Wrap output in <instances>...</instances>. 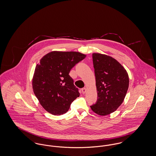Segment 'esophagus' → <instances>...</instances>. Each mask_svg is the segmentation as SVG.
<instances>
[{
	"mask_svg": "<svg viewBox=\"0 0 156 156\" xmlns=\"http://www.w3.org/2000/svg\"><path fill=\"white\" fill-rule=\"evenodd\" d=\"M81 90L82 93L83 94H85V92H86V91H87V89H86L85 88H83L81 89Z\"/></svg>",
	"mask_w": 156,
	"mask_h": 156,
	"instance_id": "obj_1",
	"label": "esophagus"
}]
</instances>
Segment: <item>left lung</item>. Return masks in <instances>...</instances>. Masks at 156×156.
I'll return each mask as SVG.
<instances>
[{
  "label": "left lung",
  "instance_id": "8db88e82",
  "mask_svg": "<svg viewBox=\"0 0 156 156\" xmlns=\"http://www.w3.org/2000/svg\"><path fill=\"white\" fill-rule=\"evenodd\" d=\"M92 58L98 99L90 108L99 115H108L123 102L129 88V76L124 67L110 56L93 53Z\"/></svg>",
  "mask_w": 156,
  "mask_h": 156
}]
</instances>
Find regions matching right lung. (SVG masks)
<instances>
[{"instance_id":"add662e5","label":"right lung","mask_w":156,"mask_h":156,"mask_svg":"<svg viewBox=\"0 0 156 156\" xmlns=\"http://www.w3.org/2000/svg\"><path fill=\"white\" fill-rule=\"evenodd\" d=\"M86 57L75 51H51L40 59L32 80L33 92L46 111L54 115L66 113L78 89L69 76L70 70Z\"/></svg>"}]
</instances>
